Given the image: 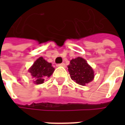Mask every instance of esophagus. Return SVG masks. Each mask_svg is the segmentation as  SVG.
I'll return each mask as SVG.
<instances>
[{
    "label": "esophagus",
    "instance_id": "obj_1",
    "mask_svg": "<svg viewBox=\"0 0 125 125\" xmlns=\"http://www.w3.org/2000/svg\"><path fill=\"white\" fill-rule=\"evenodd\" d=\"M57 66H62V67H65V64L64 63H60V64H57Z\"/></svg>",
    "mask_w": 125,
    "mask_h": 125
}]
</instances>
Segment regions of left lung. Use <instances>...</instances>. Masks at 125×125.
Masks as SVG:
<instances>
[{
	"instance_id": "obj_1",
	"label": "left lung",
	"mask_w": 125,
	"mask_h": 125,
	"mask_svg": "<svg viewBox=\"0 0 125 125\" xmlns=\"http://www.w3.org/2000/svg\"><path fill=\"white\" fill-rule=\"evenodd\" d=\"M68 68L71 79L80 85L85 86L94 79L93 69L82 57L72 59Z\"/></svg>"
}]
</instances>
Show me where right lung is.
<instances>
[{
  "mask_svg": "<svg viewBox=\"0 0 125 125\" xmlns=\"http://www.w3.org/2000/svg\"><path fill=\"white\" fill-rule=\"evenodd\" d=\"M54 70V68L52 67L51 63L47 62L43 57H40L29 68V72L32 78L34 79V83L41 84L43 83L45 78L52 76Z\"/></svg>",
  "mask_w": 125,
  "mask_h": 125,
  "instance_id": "obj_1",
  "label": "right lung"
}]
</instances>
